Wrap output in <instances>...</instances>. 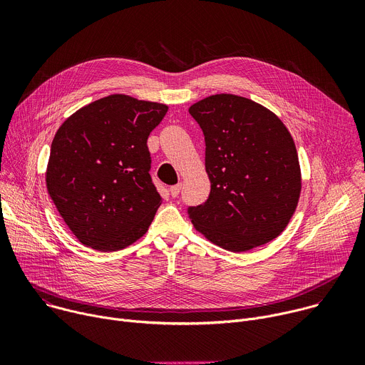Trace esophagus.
Masks as SVG:
<instances>
[{"instance_id":"esophagus-1","label":"esophagus","mask_w":365,"mask_h":365,"mask_svg":"<svg viewBox=\"0 0 365 365\" xmlns=\"http://www.w3.org/2000/svg\"><path fill=\"white\" fill-rule=\"evenodd\" d=\"M180 189H182V183H178V185H173V186H170V195H172L173 197H176V196L179 195Z\"/></svg>"}]
</instances>
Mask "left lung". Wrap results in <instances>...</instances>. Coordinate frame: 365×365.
I'll return each mask as SVG.
<instances>
[{
    "mask_svg": "<svg viewBox=\"0 0 365 365\" xmlns=\"http://www.w3.org/2000/svg\"><path fill=\"white\" fill-rule=\"evenodd\" d=\"M205 135L211 182L203 205L187 215L206 240L242 252L277 238L302 190L297 150L283 121L259 103L232 93L203 98L189 108Z\"/></svg>",
    "mask_w": 365,
    "mask_h": 365,
    "instance_id": "8db88e82",
    "label": "left lung"
}]
</instances>
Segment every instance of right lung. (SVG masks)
<instances>
[{
  "mask_svg": "<svg viewBox=\"0 0 365 365\" xmlns=\"http://www.w3.org/2000/svg\"><path fill=\"white\" fill-rule=\"evenodd\" d=\"M169 107L124 93L73 113L51 141L47 192L73 235L98 251L141 238L162 205L150 178V133Z\"/></svg>",
  "mask_w": 365,
  "mask_h": 365,
  "instance_id": "right-lung-1",
  "label": "right lung"
}]
</instances>
